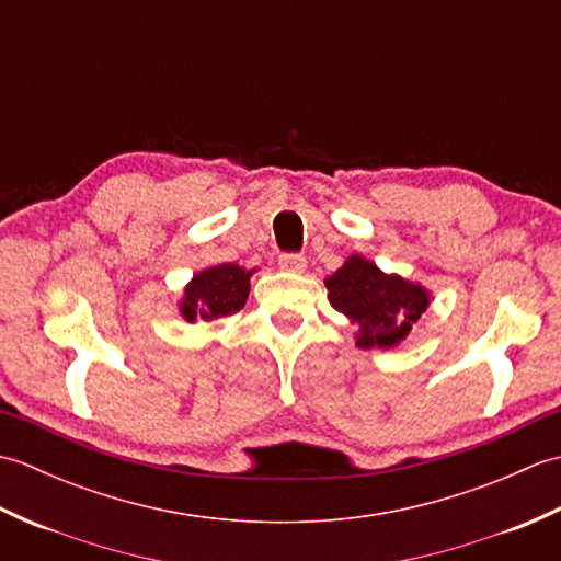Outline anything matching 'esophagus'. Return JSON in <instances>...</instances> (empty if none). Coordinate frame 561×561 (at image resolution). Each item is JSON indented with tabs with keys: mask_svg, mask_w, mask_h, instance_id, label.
Wrapping results in <instances>:
<instances>
[{
	"mask_svg": "<svg viewBox=\"0 0 561 561\" xmlns=\"http://www.w3.org/2000/svg\"><path fill=\"white\" fill-rule=\"evenodd\" d=\"M279 267H282L284 272H296V274H301V272H306L308 262H306V257H304V255L289 253V255H282V257H279Z\"/></svg>",
	"mask_w": 561,
	"mask_h": 561,
	"instance_id": "esophagus-1",
	"label": "esophagus"
}]
</instances>
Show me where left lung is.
Masks as SVG:
<instances>
[{
    "mask_svg": "<svg viewBox=\"0 0 561 561\" xmlns=\"http://www.w3.org/2000/svg\"><path fill=\"white\" fill-rule=\"evenodd\" d=\"M325 287L332 308L356 325L359 350L400 347L432 301L424 284L383 272L362 253L344 260L340 270L325 277Z\"/></svg>",
    "mask_w": 561,
    "mask_h": 561,
    "instance_id": "1",
    "label": "left lung"
}]
</instances>
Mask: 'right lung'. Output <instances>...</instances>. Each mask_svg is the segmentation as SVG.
I'll use <instances>...</instances> for the list:
<instances>
[{"mask_svg": "<svg viewBox=\"0 0 561 561\" xmlns=\"http://www.w3.org/2000/svg\"><path fill=\"white\" fill-rule=\"evenodd\" d=\"M255 272L257 267L245 270L236 262H221L195 272L178 301V313L185 323H211L241 311L250 294V277Z\"/></svg>", "mask_w": 561, "mask_h": 561, "instance_id": "right-lung-1", "label": "right lung"}]
</instances>
